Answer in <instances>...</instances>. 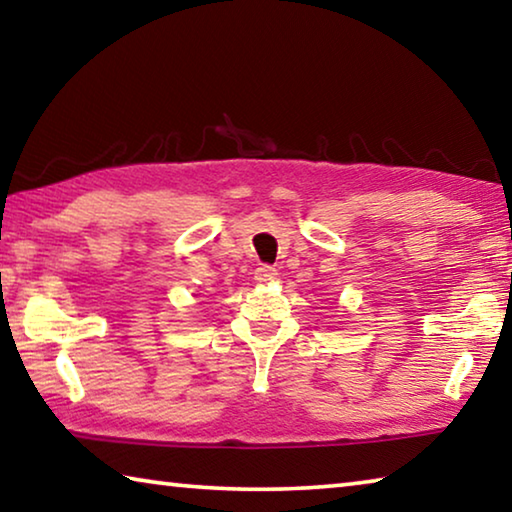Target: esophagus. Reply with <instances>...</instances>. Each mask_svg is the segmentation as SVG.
<instances>
[{"label": "esophagus", "mask_w": 512, "mask_h": 512, "mask_svg": "<svg viewBox=\"0 0 512 512\" xmlns=\"http://www.w3.org/2000/svg\"><path fill=\"white\" fill-rule=\"evenodd\" d=\"M275 277H277V271H275L273 266H266V264H264V266H259L257 271H255V280H257L259 284H268V282H273Z\"/></svg>", "instance_id": "34e87169"}]
</instances>
